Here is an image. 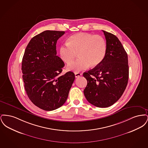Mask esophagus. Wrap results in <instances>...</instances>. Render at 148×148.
Instances as JSON below:
<instances>
[{"label": "esophagus", "instance_id": "1", "mask_svg": "<svg viewBox=\"0 0 148 148\" xmlns=\"http://www.w3.org/2000/svg\"><path fill=\"white\" fill-rule=\"evenodd\" d=\"M81 75H82V74H81L80 73H79V72H76V73H75V77H80Z\"/></svg>", "mask_w": 148, "mask_h": 148}]
</instances>
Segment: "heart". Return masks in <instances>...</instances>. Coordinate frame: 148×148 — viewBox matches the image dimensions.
Here are the masks:
<instances>
[{
    "mask_svg": "<svg viewBox=\"0 0 148 148\" xmlns=\"http://www.w3.org/2000/svg\"><path fill=\"white\" fill-rule=\"evenodd\" d=\"M106 52V43L102 36L84 33L71 35L59 49L61 59L67 64L71 62L78 53L80 58L67 66L68 71L75 72L86 69L90 65L98 66L103 61Z\"/></svg>",
    "mask_w": 148,
    "mask_h": 148,
    "instance_id": "1",
    "label": "heart"
}]
</instances>
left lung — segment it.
<instances>
[{
  "label": "left lung",
  "instance_id": "1",
  "mask_svg": "<svg viewBox=\"0 0 148 148\" xmlns=\"http://www.w3.org/2000/svg\"><path fill=\"white\" fill-rule=\"evenodd\" d=\"M103 32L106 43L105 58L99 65L83 73L87 80L85 97L99 108H106L116 102L125 91L129 79L127 52L115 35Z\"/></svg>",
  "mask_w": 148,
  "mask_h": 148
}]
</instances>
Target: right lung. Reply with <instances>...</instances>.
<instances>
[{
  "label": "right lung",
  "mask_w": 148,
  "mask_h": 148,
  "mask_svg": "<svg viewBox=\"0 0 148 148\" xmlns=\"http://www.w3.org/2000/svg\"><path fill=\"white\" fill-rule=\"evenodd\" d=\"M64 33L45 30L35 35L29 42L22 59L23 80L29 98L46 111L63 105L75 80L72 71L60 75L65 64L56 56V44Z\"/></svg>",
  "instance_id": "add662e5"
}]
</instances>
